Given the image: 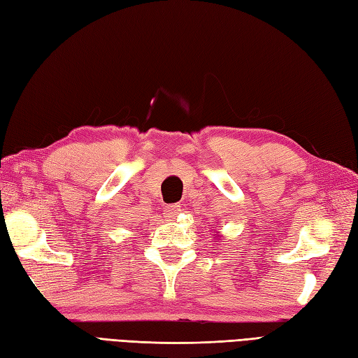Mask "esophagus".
<instances>
[{
    "mask_svg": "<svg viewBox=\"0 0 358 358\" xmlns=\"http://www.w3.org/2000/svg\"><path fill=\"white\" fill-rule=\"evenodd\" d=\"M164 210L167 217H177L181 212V206L178 203H173V204H169V206H166Z\"/></svg>",
    "mask_w": 358,
    "mask_h": 358,
    "instance_id": "1",
    "label": "esophagus"
}]
</instances>
